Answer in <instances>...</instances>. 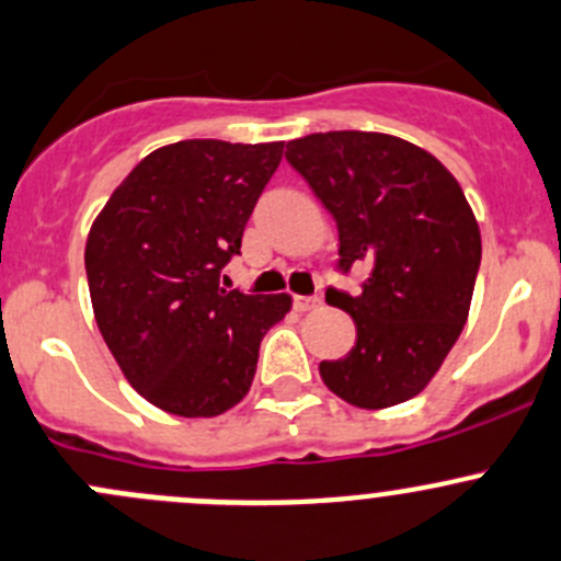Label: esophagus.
I'll return each mask as SVG.
<instances>
[{"instance_id": "obj_1", "label": "esophagus", "mask_w": 561, "mask_h": 561, "mask_svg": "<svg viewBox=\"0 0 561 561\" xmlns=\"http://www.w3.org/2000/svg\"><path fill=\"white\" fill-rule=\"evenodd\" d=\"M321 305V297H294V310H299V313H308V310L319 308Z\"/></svg>"}]
</instances>
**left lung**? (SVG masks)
<instances>
[{
	"mask_svg": "<svg viewBox=\"0 0 561 561\" xmlns=\"http://www.w3.org/2000/svg\"><path fill=\"white\" fill-rule=\"evenodd\" d=\"M337 224V267L370 270L359 294L327 302L357 324V343L324 359V385L359 409L420 396L467 324L480 270V226L456 176L431 152L387 133H310L286 144Z\"/></svg>",
	"mask_w": 561,
	"mask_h": 561,
	"instance_id": "8db88e82",
	"label": "left lung"
}]
</instances>
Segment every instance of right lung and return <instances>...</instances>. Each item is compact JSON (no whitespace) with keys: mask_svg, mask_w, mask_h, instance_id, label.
I'll return each instance as SVG.
<instances>
[{"mask_svg":"<svg viewBox=\"0 0 561 561\" xmlns=\"http://www.w3.org/2000/svg\"><path fill=\"white\" fill-rule=\"evenodd\" d=\"M283 158V141L191 138L149 152L87 237L94 321L125 379L176 417H218L251 390L288 294H242L220 273Z\"/></svg>","mask_w":561,"mask_h":561,"instance_id":"add662e5","label":"right lung"}]
</instances>
